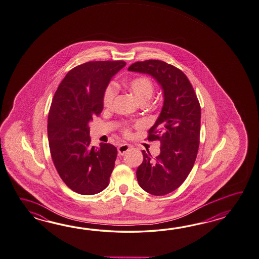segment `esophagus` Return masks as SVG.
<instances>
[{
	"mask_svg": "<svg viewBox=\"0 0 259 259\" xmlns=\"http://www.w3.org/2000/svg\"><path fill=\"white\" fill-rule=\"evenodd\" d=\"M129 149H130V146L128 144H121L118 147V153L120 155H123Z\"/></svg>",
	"mask_w": 259,
	"mask_h": 259,
	"instance_id": "1",
	"label": "esophagus"
}]
</instances>
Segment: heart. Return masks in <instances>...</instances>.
Wrapping results in <instances>:
<instances>
[{"instance_id":"1","label":"heart","mask_w":259,"mask_h":259,"mask_svg":"<svg viewBox=\"0 0 259 259\" xmlns=\"http://www.w3.org/2000/svg\"><path fill=\"white\" fill-rule=\"evenodd\" d=\"M128 90L132 93L133 96L139 103L147 102L151 98L154 93L153 82L147 77L140 76L133 78L126 81ZM116 87L114 84H109L106 88L103 96V105L106 108H109L115 98ZM125 134H129L128 130L124 131Z\"/></svg>"}]
</instances>
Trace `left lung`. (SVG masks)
Listing matches in <instances>:
<instances>
[{
	"instance_id": "1",
	"label": "left lung",
	"mask_w": 259,
	"mask_h": 259,
	"mask_svg": "<svg viewBox=\"0 0 259 259\" xmlns=\"http://www.w3.org/2000/svg\"><path fill=\"white\" fill-rule=\"evenodd\" d=\"M128 70L150 75L163 92L161 113L148 137L161 142V153L152 159L143 150L137 178L145 191L165 195L184 182L194 165L200 144V103L187 76L170 64L150 59L132 64Z\"/></svg>"
}]
</instances>
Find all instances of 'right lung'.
Here are the masks:
<instances>
[{
	"label": "right lung",
	"mask_w": 259,
	"mask_h": 259,
	"mask_svg": "<svg viewBox=\"0 0 259 259\" xmlns=\"http://www.w3.org/2000/svg\"><path fill=\"white\" fill-rule=\"evenodd\" d=\"M124 61H90L69 70L49 110L47 133L52 160L70 190L82 195L101 192L109 185L117 149L111 144L90 147L89 122L103 109V96Z\"/></svg>",
	"instance_id": "add662e5"
}]
</instances>
